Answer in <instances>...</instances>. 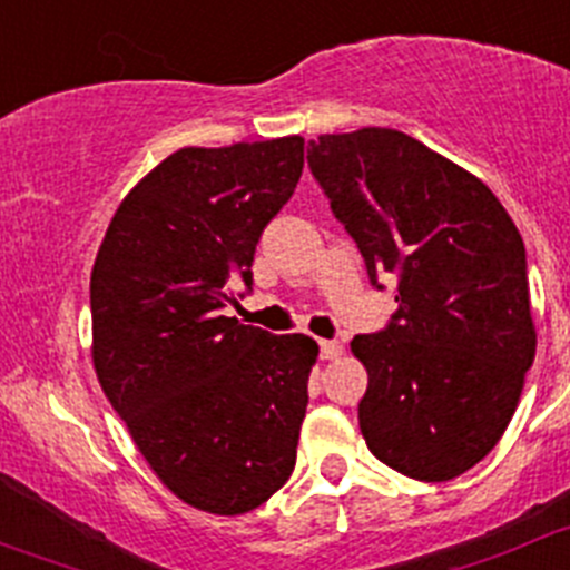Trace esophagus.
<instances>
[{
    "instance_id": "obj_1",
    "label": "esophagus",
    "mask_w": 570,
    "mask_h": 570,
    "mask_svg": "<svg viewBox=\"0 0 570 570\" xmlns=\"http://www.w3.org/2000/svg\"><path fill=\"white\" fill-rule=\"evenodd\" d=\"M343 354V343L321 341V360H337Z\"/></svg>"
}]
</instances>
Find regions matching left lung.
<instances>
[{
  "mask_svg": "<svg viewBox=\"0 0 570 570\" xmlns=\"http://www.w3.org/2000/svg\"><path fill=\"white\" fill-rule=\"evenodd\" d=\"M307 166L371 283L399 279L391 324L352 341L371 454L421 482L465 474L504 435L538 346L521 233L482 179L399 129L318 135Z\"/></svg>",
  "mask_w": 570,
  "mask_h": 570,
  "instance_id": "left-lung-1",
  "label": "left lung"
}]
</instances>
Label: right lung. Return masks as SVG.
Instances as JSON below:
<instances>
[{
  "label": "right lung",
  "instance_id": "add662e5",
  "mask_svg": "<svg viewBox=\"0 0 570 570\" xmlns=\"http://www.w3.org/2000/svg\"><path fill=\"white\" fill-rule=\"evenodd\" d=\"M304 138L185 149L118 205L91 272L94 368L177 499L244 515L296 465L318 343L222 315L252 287L266 224L293 196Z\"/></svg>",
  "mask_w": 570,
  "mask_h": 570
}]
</instances>
